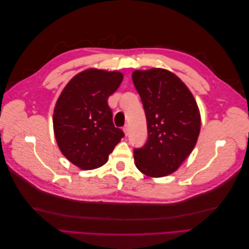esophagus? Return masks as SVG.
I'll use <instances>...</instances> for the list:
<instances>
[{
  "label": "esophagus",
  "mask_w": 249,
  "mask_h": 249,
  "mask_svg": "<svg viewBox=\"0 0 249 249\" xmlns=\"http://www.w3.org/2000/svg\"><path fill=\"white\" fill-rule=\"evenodd\" d=\"M129 130H130V127H129V125H127V124H125V125L124 126V129H123V131H124V135H125V136H127V134H129Z\"/></svg>",
  "instance_id": "1"
}]
</instances>
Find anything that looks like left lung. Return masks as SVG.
Segmentation results:
<instances>
[{
    "instance_id": "1",
    "label": "left lung",
    "mask_w": 249,
    "mask_h": 249,
    "mask_svg": "<svg viewBox=\"0 0 249 249\" xmlns=\"http://www.w3.org/2000/svg\"><path fill=\"white\" fill-rule=\"evenodd\" d=\"M132 79L145 111L148 131L145 145L134 150L135 164L147 177L169 176L197 142V103L185 83L165 69L134 71Z\"/></svg>"
}]
</instances>
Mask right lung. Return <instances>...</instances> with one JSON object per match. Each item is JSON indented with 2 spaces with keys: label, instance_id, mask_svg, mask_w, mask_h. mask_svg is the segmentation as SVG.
Segmentation results:
<instances>
[{
  "label": "right lung",
  "instance_id": "add662e5",
  "mask_svg": "<svg viewBox=\"0 0 249 249\" xmlns=\"http://www.w3.org/2000/svg\"><path fill=\"white\" fill-rule=\"evenodd\" d=\"M123 79L118 71L90 67L72 77L58 97L53 114L56 142L66 159L82 170L106 164L124 137L108 106Z\"/></svg>",
  "mask_w": 249,
  "mask_h": 249
}]
</instances>
